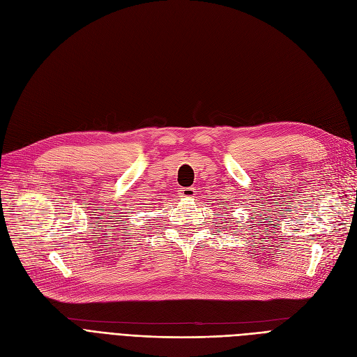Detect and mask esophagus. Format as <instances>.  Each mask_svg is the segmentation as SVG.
Returning <instances> with one entry per match:
<instances>
[{"label":"esophagus","mask_w":357,"mask_h":357,"mask_svg":"<svg viewBox=\"0 0 357 357\" xmlns=\"http://www.w3.org/2000/svg\"><path fill=\"white\" fill-rule=\"evenodd\" d=\"M180 195H181V198H195L196 189L195 188H183L180 190Z\"/></svg>","instance_id":"esophagus-1"}]
</instances>
